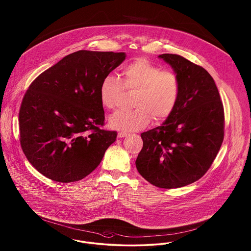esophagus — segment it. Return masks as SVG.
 Here are the masks:
<instances>
[{"label":"esophagus","mask_w":251,"mask_h":251,"mask_svg":"<svg viewBox=\"0 0 251 251\" xmlns=\"http://www.w3.org/2000/svg\"><path fill=\"white\" fill-rule=\"evenodd\" d=\"M128 133L127 132H125V131H120L119 133H118V137L119 138H122V137H124V136H126Z\"/></svg>","instance_id":"1"}]
</instances>
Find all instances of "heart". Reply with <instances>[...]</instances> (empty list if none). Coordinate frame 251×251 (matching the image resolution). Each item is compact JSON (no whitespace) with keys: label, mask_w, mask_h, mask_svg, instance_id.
I'll list each match as a JSON object with an SVG mask.
<instances>
[{"label":"heart","mask_w":251,"mask_h":251,"mask_svg":"<svg viewBox=\"0 0 251 251\" xmlns=\"http://www.w3.org/2000/svg\"><path fill=\"white\" fill-rule=\"evenodd\" d=\"M122 84L115 76L105 75L99 88L100 103L108 110L118 107L124 89L135 91L134 109L120 111L109 119V125L118 130L134 131L146 126L153 116L158 121L167 120L177 106L180 94L178 76L145 58H137L122 69Z\"/></svg>","instance_id":"b5f03b06"}]
</instances>
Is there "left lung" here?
I'll list each match as a JSON object with an SVG mask.
<instances>
[{
  "mask_svg": "<svg viewBox=\"0 0 251 251\" xmlns=\"http://www.w3.org/2000/svg\"><path fill=\"white\" fill-rule=\"evenodd\" d=\"M180 83L177 106L159 127L141 133L135 161L144 179L160 188H179L201 179L224 139V107L213 77L202 67L164 53Z\"/></svg>",
  "mask_w": 251,
  "mask_h": 251,
  "instance_id": "left-lung-1",
  "label": "left lung"
}]
</instances>
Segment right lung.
I'll use <instances>...</instances> for the list:
<instances>
[{"label":"right lung","instance_id":"1","mask_svg":"<svg viewBox=\"0 0 251 251\" xmlns=\"http://www.w3.org/2000/svg\"><path fill=\"white\" fill-rule=\"evenodd\" d=\"M125 52L78 50L38 75L19 113L20 142L38 172L58 182L84 179L101 162L117 131L102 130V78Z\"/></svg>","mask_w":251,"mask_h":251}]
</instances>
